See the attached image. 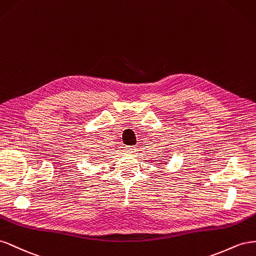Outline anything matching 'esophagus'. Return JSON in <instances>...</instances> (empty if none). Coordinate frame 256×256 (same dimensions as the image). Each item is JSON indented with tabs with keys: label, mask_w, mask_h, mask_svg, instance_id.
Returning <instances> with one entry per match:
<instances>
[{
	"label": "esophagus",
	"mask_w": 256,
	"mask_h": 256,
	"mask_svg": "<svg viewBox=\"0 0 256 256\" xmlns=\"http://www.w3.org/2000/svg\"><path fill=\"white\" fill-rule=\"evenodd\" d=\"M126 153L132 154V153L136 152V147H134V146H128V147H126Z\"/></svg>",
	"instance_id": "34e87169"
}]
</instances>
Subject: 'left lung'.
<instances>
[{
    "mask_svg": "<svg viewBox=\"0 0 256 256\" xmlns=\"http://www.w3.org/2000/svg\"><path fill=\"white\" fill-rule=\"evenodd\" d=\"M160 158H162V156H160Z\"/></svg>",
    "mask_w": 256,
    "mask_h": 256,
    "instance_id": "left-lung-1",
    "label": "left lung"
}]
</instances>
